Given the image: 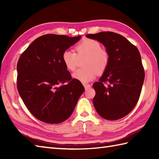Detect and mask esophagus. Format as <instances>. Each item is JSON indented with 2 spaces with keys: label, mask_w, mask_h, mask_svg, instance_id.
<instances>
[{
  "label": "esophagus",
  "mask_w": 159,
  "mask_h": 159,
  "mask_svg": "<svg viewBox=\"0 0 159 159\" xmlns=\"http://www.w3.org/2000/svg\"><path fill=\"white\" fill-rule=\"evenodd\" d=\"M84 87H85V89H88L89 88H91V85H89V84H83Z\"/></svg>",
  "instance_id": "esophagus-1"
}]
</instances>
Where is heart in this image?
Here are the masks:
<instances>
[{
	"label": "heart",
	"mask_w": 159,
	"mask_h": 159,
	"mask_svg": "<svg viewBox=\"0 0 159 159\" xmlns=\"http://www.w3.org/2000/svg\"><path fill=\"white\" fill-rule=\"evenodd\" d=\"M101 48V44L96 40L85 39L75 46L76 52L70 50L63 52V63L70 71L76 68L79 59L85 58L83 61L85 67L73 73L74 79L82 83H88L94 79L97 73L102 74L107 70L111 56L107 50Z\"/></svg>",
	"instance_id": "b5f03b06"
}]
</instances>
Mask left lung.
I'll list each match as a JSON object with an SVG mask.
<instances>
[{
  "label": "left lung",
  "instance_id": "8db88e82",
  "mask_svg": "<svg viewBox=\"0 0 159 159\" xmlns=\"http://www.w3.org/2000/svg\"><path fill=\"white\" fill-rule=\"evenodd\" d=\"M86 37L102 43L111 56L107 70L93 85L94 107L104 119H121L136 106L142 89L145 72L139 50L116 33L100 32Z\"/></svg>",
  "mask_w": 159,
  "mask_h": 159
}]
</instances>
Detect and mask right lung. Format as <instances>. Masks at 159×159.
<instances>
[{"label":"right lung","mask_w":159,"mask_h":159,"mask_svg":"<svg viewBox=\"0 0 159 159\" xmlns=\"http://www.w3.org/2000/svg\"><path fill=\"white\" fill-rule=\"evenodd\" d=\"M81 36L46 34L35 39L17 64V89L25 106L37 119L48 124L66 120L83 93L82 83L72 79L62 61L63 52Z\"/></svg>","instance_id":"add662e5"}]
</instances>
